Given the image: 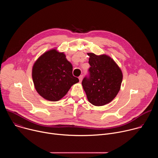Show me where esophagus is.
<instances>
[{"mask_svg":"<svg viewBox=\"0 0 158 158\" xmlns=\"http://www.w3.org/2000/svg\"><path fill=\"white\" fill-rule=\"evenodd\" d=\"M82 78H83V76H80L79 77V82H81L82 80Z\"/></svg>","mask_w":158,"mask_h":158,"instance_id":"esophagus-1","label":"esophagus"}]
</instances>
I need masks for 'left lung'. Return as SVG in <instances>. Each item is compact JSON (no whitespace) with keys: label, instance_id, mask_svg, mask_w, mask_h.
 Masks as SVG:
<instances>
[{"label":"left lung","instance_id":"left-lung-1","mask_svg":"<svg viewBox=\"0 0 158 158\" xmlns=\"http://www.w3.org/2000/svg\"><path fill=\"white\" fill-rule=\"evenodd\" d=\"M89 56V76H85L82 85L88 101L96 106L107 104L119 93L123 81L119 67L109 56L87 53Z\"/></svg>","mask_w":158,"mask_h":158}]
</instances>
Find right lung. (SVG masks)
Instances as JSON below:
<instances>
[{"instance_id":"obj_1","label":"right lung","mask_w":158,"mask_h":158,"mask_svg":"<svg viewBox=\"0 0 158 158\" xmlns=\"http://www.w3.org/2000/svg\"><path fill=\"white\" fill-rule=\"evenodd\" d=\"M64 52L56 49L40 56L32 67V79L37 92L43 98L57 101L79 79L73 75V65Z\"/></svg>"}]
</instances>
